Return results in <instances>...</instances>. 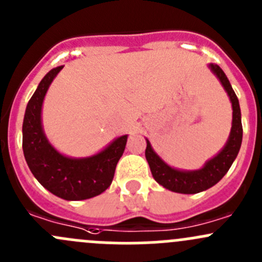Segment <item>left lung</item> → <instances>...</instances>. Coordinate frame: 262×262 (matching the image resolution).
<instances>
[{"label":"left lung","mask_w":262,"mask_h":262,"mask_svg":"<svg viewBox=\"0 0 262 262\" xmlns=\"http://www.w3.org/2000/svg\"><path fill=\"white\" fill-rule=\"evenodd\" d=\"M210 68L226 89L227 94L231 99L232 107H233V120H232L229 139L226 147L221 150V153L208 161L207 165L202 170L198 171H179L171 168L153 152L150 143L147 141L146 158L148 165H149L150 172L158 184L171 191L181 192V194H196V192L212 187L226 175L241 148L242 123L238 99H237L236 94L222 68L216 64H210Z\"/></svg>","instance_id":"8db88e82"}]
</instances>
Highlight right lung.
Masks as SVG:
<instances>
[{
	"label": "right lung",
	"instance_id": "add662e5",
	"mask_svg": "<svg viewBox=\"0 0 262 262\" xmlns=\"http://www.w3.org/2000/svg\"><path fill=\"white\" fill-rule=\"evenodd\" d=\"M62 68L49 71L29 100L23 123L24 156L36 180L52 194L66 200H84L110 186L128 136L115 139L102 152L81 160L64 157L50 146L41 128V105L49 84Z\"/></svg>",
	"mask_w": 262,
	"mask_h": 262
}]
</instances>
